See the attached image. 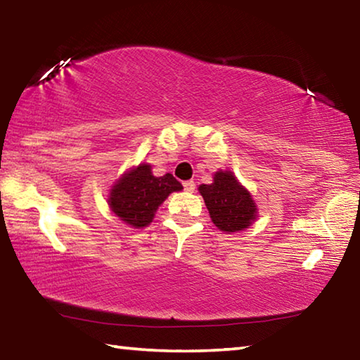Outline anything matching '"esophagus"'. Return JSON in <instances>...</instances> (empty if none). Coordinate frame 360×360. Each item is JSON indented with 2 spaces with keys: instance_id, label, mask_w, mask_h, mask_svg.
<instances>
[{
  "instance_id": "34e87169",
  "label": "esophagus",
  "mask_w": 360,
  "mask_h": 360,
  "mask_svg": "<svg viewBox=\"0 0 360 360\" xmlns=\"http://www.w3.org/2000/svg\"><path fill=\"white\" fill-rule=\"evenodd\" d=\"M184 191L192 193V192L195 191V182H193V181H186V182H184Z\"/></svg>"
}]
</instances>
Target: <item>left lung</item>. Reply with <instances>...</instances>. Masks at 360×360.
<instances>
[{"label":"left lung","mask_w":360,"mask_h":360,"mask_svg":"<svg viewBox=\"0 0 360 360\" xmlns=\"http://www.w3.org/2000/svg\"><path fill=\"white\" fill-rule=\"evenodd\" d=\"M212 222L225 233L248 229L255 219V203L230 172H217L212 184L200 186Z\"/></svg>","instance_id":"left-lung-1"}]
</instances>
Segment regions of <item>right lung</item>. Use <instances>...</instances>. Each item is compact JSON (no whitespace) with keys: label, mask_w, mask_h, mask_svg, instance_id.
Listing matches in <instances>:
<instances>
[{"label":"right lung","mask_w":360,"mask_h":360,"mask_svg":"<svg viewBox=\"0 0 360 360\" xmlns=\"http://www.w3.org/2000/svg\"><path fill=\"white\" fill-rule=\"evenodd\" d=\"M181 188L182 184L172 173L155 178L150 167L141 163L122 176L111 188L108 202L115 216L131 227L141 229L152 222L154 212L168 195Z\"/></svg>","instance_id":"obj_1"}]
</instances>
